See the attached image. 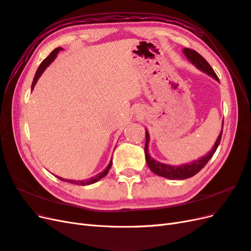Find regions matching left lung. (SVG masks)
Wrapping results in <instances>:
<instances>
[{
  "instance_id": "1",
  "label": "left lung",
  "mask_w": 251,
  "mask_h": 251,
  "mask_svg": "<svg viewBox=\"0 0 251 251\" xmlns=\"http://www.w3.org/2000/svg\"><path fill=\"white\" fill-rule=\"evenodd\" d=\"M185 56L189 59V62L193 63L197 68H199L200 70H202L203 72L207 73L210 76L214 77L215 79L219 80L217 74L215 73L214 69L210 67V65L207 63V60L205 59L202 55H200L198 52L189 49V48H184L183 50ZM222 124H224V121ZM222 133H223V128L221 133H220L219 137L215 143V146L212 147L211 151L207 155H205L204 157L198 159V160L193 161L192 163L188 164H182L179 166H173V165H169V164H163L161 162H158L156 160H154L151 158L148 151V147H149V140H150V136L148 131H146V147H144V153H146V160L148 163V166L151 169V172H154L156 175L163 178H168V179H173V180H183V179H187L191 178L193 176H195L196 174H198L206 163L209 161V159L214 156L215 151H217L220 141H221L222 138Z\"/></svg>"
}]
</instances>
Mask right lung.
<instances>
[{"instance_id":"add662e5","label":"right lung","mask_w":251,"mask_h":251,"mask_svg":"<svg viewBox=\"0 0 251 251\" xmlns=\"http://www.w3.org/2000/svg\"><path fill=\"white\" fill-rule=\"evenodd\" d=\"M59 50H62V48L60 47H58V48H56V49H54L53 50L50 54L45 58L43 62H42V64L40 65V67L37 68V70H36V73H35V75H34V78H33V81H32V86H31V91L33 90V88H34V86H35V83H36V81H37V79L40 78V76L42 75V73L44 72V70L46 69V68L53 62V59H54L55 57H56V54L58 53V51ZM111 166H112V160H111V162L109 163V165L107 166V169H105L102 173H100L98 175H96L95 177H92L91 179H89V180H85V181H75V180H66V181H68L69 182V183H72V184H78V185H88V184H92V183H95L96 181H98L100 179H101V178H103L104 176H107L108 175V173H109V171H110V169H111ZM58 179L59 180H63V181H65L63 178H60V177H58Z\"/></svg>"}]
</instances>
